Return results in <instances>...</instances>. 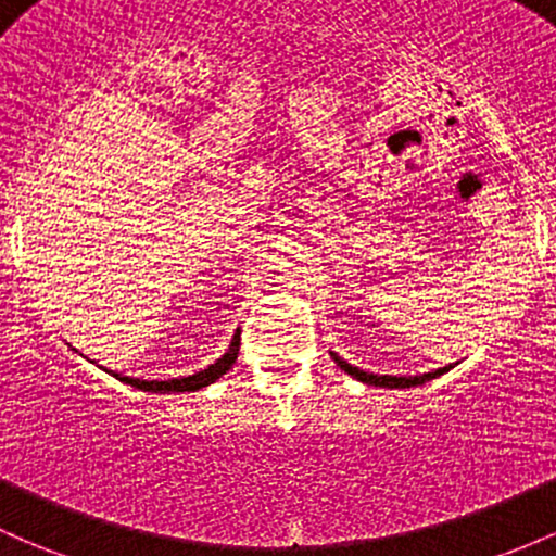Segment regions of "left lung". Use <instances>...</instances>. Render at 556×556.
Segmentation results:
<instances>
[{"label": "left lung", "instance_id": "left-lung-1", "mask_svg": "<svg viewBox=\"0 0 556 556\" xmlns=\"http://www.w3.org/2000/svg\"><path fill=\"white\" fill-rule=\"evenodd\" d=\"M332 359H336V365L341 367V370H346L349 376L356 378V381L370 383V386H383V389H410V386L426 383V381H431V378L442 376V372L450 370V367H440V370L424 372V376H400V378L396 376H372V372H365V370H359V367H352L346 359H341L338 354H332Z\"/></svg>", "mask_w": 556, "mask_h": 556}]
</instances>
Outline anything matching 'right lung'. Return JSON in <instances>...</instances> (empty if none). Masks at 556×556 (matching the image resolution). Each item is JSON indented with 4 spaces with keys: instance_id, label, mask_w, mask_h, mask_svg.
Wrapping results in <instances>:
<instances>
[{
    "instance_id": "1",
    "label": "right lung",
    "mask_w": 556,
    "mask_h": 556,
    "mask_svg": "<svg viewBox=\"0 0 556 556\" xmlns=\"http://www.w3.org/2000/svg\"><path fill=\"white\" fill-rule=\"evenodd\" d=\"M237 354H239V330L233 332L229 352L220 356V359L215 362V365H210L207 370L194 372V376L173 378V381H140V378L116 376V372H114V378H119V381L136 386V389L151 391V394H173V391H197V389H204V386H210L213 381H218V378L224 376L226 370H231V365H233V362H237Z\"/></svg>"
}]
</instances>
